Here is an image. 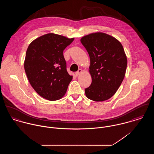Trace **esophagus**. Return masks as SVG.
<instances>
[{"mask_svg": "<svg viewBox=\"0 0 154 154\" xmlns=\"http://www.w3.org/2000/svg\"><path fill=\"white\" fill-rule=\"evenodd\" d=\"M82 72V69H79L77 72H76L75 75H76V76H78V75H80Z\"/></svg>", "mask_w": 154, "mask_h": 154, "instance_id": "obj_1", "label": "esophagus"}]
</instances>
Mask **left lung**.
Here are the masks:
<instances>
[{
	"label": "left lung",
	"mask_w": 154,
	"mask_h": 154,
	"mask_svg": "<svg viewBox=\"0 0 154 154\" xmlns=\"http://www.w3.org/2000/svg\"><path fill=\"white\" fill-rule=\"evenodd\" d=\"M81 42L89 56V72L92 78L85 95L95 101L109 100L125 76L128 60L123 47L114 37L98 32L82 37Z\"/></svg>",
	"instance_id": "left-lung-1"
}]
</instances>
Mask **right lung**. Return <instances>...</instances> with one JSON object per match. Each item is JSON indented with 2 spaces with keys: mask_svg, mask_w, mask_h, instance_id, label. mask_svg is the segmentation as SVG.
<instances>
[{
  "mask_svg": "<svg viewBox=\"0 0 154 154\" xmlns=\"http://www.w3.org/2000/svg\"><path fill=\"white\" fill-rule=\"evenodd\" d=\"M74 40L49 33L29 45L24 61L28 79L41 97L50 101L62 98L72 80L66 70L63 50Z\"/></svg>",
  "mask_w": 154,
  "mask_h": 154,
  "instance_id": "obj_1",
  "label": "right lung"
}]
</instances>
